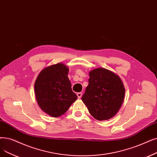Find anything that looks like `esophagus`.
<instances>
[{"mask_svg":"<svg viewBox=\"0 0 157 157\" xmlns=\"http://www.w3.org/2000/svg\"><path fill=\"white\" fill-rule=\"evenodd\" d=\"M77 95H78V98L79 99H80L81 97H82V93H81V92H78L77 94Z\"/></svg>","mask_w":157,"mask_h":157,"instance_id":"esophagus-1","label":"esophagus"}]
</instances>
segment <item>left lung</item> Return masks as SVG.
I'll use <instances>...</instances> for the list:
<instances>
[{"label": "left lung", "mask_w": 157, "mask_h": 157, "mask_svg": "<svg viewBox=\"0 0 157 157\" xmlns=\"http://www.w3.org/2000/svg\"><path fill=\"white\" fill-rule=\"evenodd\" d=\"M89 76L81 99L95 119H110L123 103L125 89L122 81L117 74L104 68L91 71Z\"/></svg>", "instance_id": "obj_1"}]
</instances>
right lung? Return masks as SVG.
<instances>
[{
    "instance_id": "1",
    "label": "right lung",
    "mask_w": 157,
    "mask_h": 157,
    "mask_svg": "<svg viewBox=\"0 0 157 157\" xmlns=\"http://www.w3.org/2000/svg\"><path fill=\"white\" fill-rule=\"evenodd\" d=\"M68 67L57 63L44 69L35 81V92L40 108L53 117L64 114L78 98L68 78Z\"/></svg>"
}]
</instances>
